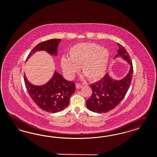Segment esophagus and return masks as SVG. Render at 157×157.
<instances>
[{
	"instance_id": "esophagus-1",
	"label": "esophagus",
	"mask_w": 157,
	"mask_h": 157,
	"mask_svg": "<svg viewBox=\"0 0 157 157\" xmlns=\"http://www.w3.org/2000/svg\"><path fill=\"white\" fill-rule=\"evenodd\" d=\"M83 87V85L81 83H76V89H81Z\"/></svg>"
}]
</instances>
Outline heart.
Returning a JSON list of instances; mask_svg holds the SVG:
<instances>
[{"label": "heart", "mask_w": 157, "mask_h": 157, "mask_svg": "<svg viewBox=\"0 0 157 157\" xmlns=\"http://www.w3.org/2000/svg\"><path fill=\"white\" fill-rule=\"evenodd\" d=\"M69 58L62 57L61 65L68 77H72L81 65L82 73L92 82L97 81L104 75L108 65L109 52L96 43H78L68 51Z\"/></svg>", "instance_id": "b5f03b06"}]
</instances>
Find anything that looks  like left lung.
Instances as JSON below:
<instances>
[{"label": "left lung", "instance_id": "8db88e82", "mask_svg": "<svg viewBox=\"0 0 157 157\" xmlns=\"http://www.w3.org/2000/svg\"><path fill=\"white\" fill-rule=\"evenodd\" d=\"M119 49L115 57H121L130 65L127 75L120 80L113 79L107 73L100 81L92 83L91 97L86 101L87 108L93 112L105 113L115 108L124 98L132 81L133 68L129 54L118 43Z\"/></svg>", "mask_w": 157, "mask_h": 157}]
</instances>
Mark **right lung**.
Segmentation results:
<instances>
[{
    "label": "right lung",
    "mask_w": 157,
    "mask_h": 157,
    "mask_svg": "<svg viewBox=\"0 0 157 157\" xmlns=\"http://www.w3.org/2000/svg\"><path fill=\"white\" fill-rule=\"evenodd\" d=\"M59 39H50L39 43L28 56V59L35 52L46 51L51 55H57ZM24 82L28 93L33 101L40 108L48 113H56L68 107L71 96L75 92L74 82L65 80L59 72L55 71L48 83L42 86H35L28 81L24 75Z\"/></svg>",
    "instance_id": "right-lung-1"
}]
</instances>
